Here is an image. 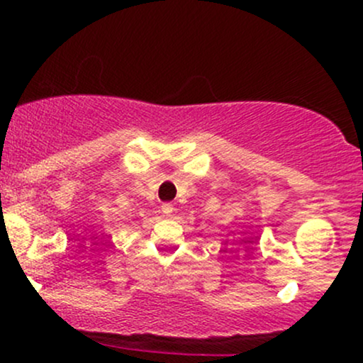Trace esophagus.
Segmentation results:
<instances>
[{"mask_svg": "<svg viewBox=\"0 0 363 363\" xmlns=\"http://www.w3.org/2000/svg\"><path fill=\"white\" fill-rule=\"evenodd\" d=\"M162 213H164V216H172L174 213L172 203H164V205H162Z\"/></svg>", "mask_w": 363, "mask_h": 363, "instance_id": "34e87169", "label": "esophagus"}]
</instances>
